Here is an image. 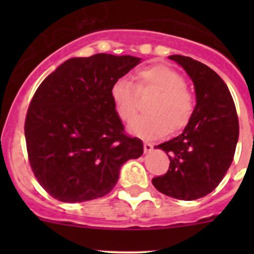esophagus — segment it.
<instances>
[{
    "mask_svg": "<svg viewBox=\"0 0 254 254\" xmlns=\"http://www.w3.org/2000/svg\"><path fill=\"white\" fill-rule=\"evenodd\" d=\"M153 148V146L151 145L150 142H143V151H145V153H148L151 152Z\"/></svg>",
    "mask_w": 254,
    "mask_h": 254,
    "instance_id": "34e87169",
    "label": "esophagus"
}]
</instances>
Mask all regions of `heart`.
I'll list each match as a JSON object with an SVG mask.
<instances>
[{
  "label": "heart",
  "instance_id": "obj_1",
  "mask_svg": "<svg viewBox=\"0 0 254 254\" xmlns=\"http://www.w3.org/2000/svg\"><path fill=\"white\" fill-rule=\"evenodd\" d=\"M136 89L157 92L148 106V113L130 124V131L141 137H161L168 132L186 129L195 113V97L186 87V79L167 65L157 64L140 68L136 73ZM112 101L120 120L129 123L139 111L137 94L127 79H118L111 89Z\"/></svg>",
  "mask_w": 254,
  "mask_h": 254
}]
</instances>
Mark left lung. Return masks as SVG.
Here are the masks:
<instances>
[{
	"label": "left lung",
	"instance_id": "8db88e82",
	"mask_svg": "<svg viewBox=\"0 0 254 254\" xmlns=\"http://www.w3.org/2000/svg\"><path fill=\"white\" fill-rule=\"evenodd\" d=\"M195 87L194 117L181 135L158 145L170 157V170L156 177L158 191L179 200H195L211 193L234 160L238 117L231 93L214 70L188 56L172 55Z\"/></svg>",
	"mask_w": 254,
	"mask_h": 254
}]
</instances>
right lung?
Segmentation results:
<instances>
[{
	"instance_id": "1",
	"label": "right lung",
	"mask_w": 254,
	"mask_h": 254,
	"mask_svg": "<svg viewBox=\"0 0 254 254\" xmlns=\"http://www.w3.org/2000/svg\"><path fill=\"white\" fill-rule=\"evenodd\" d=\"M141 59L111 54L65 61L35 91L24 123L28 160L53 198L81 203L107 195L142 141L125 134L113 83Z\"/></svg>"
}]
</instances>
